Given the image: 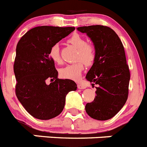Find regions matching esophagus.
<instances>
[{
	"label": "esophagus",
	"mask_w": 147,
	"mask_h": 147,
	"mask_svg": "<svg viewBox=\"0 0 147 147\" xmlns=\"http://www.w3.org/2000/svg\"><path fill=\"white\" fill-rule=\"evenodd\" d=\"M77 87L79 89H85V88H86V85H84V84H80V83L78 84Z\"/></svg>",
	"instance_id": "34e87169"
}]
</instances>
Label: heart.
<instances>
[{
	"label": "heart",
	"mask_w": 147,
	"mask_h": 147,
	"mask_svg": "<svg viewBox=\"0 0 147 147\" xmlns=\"http://www.w3.org/2000/svg\"><path fill=\"white\" fill-rule=\"evenodd\" d=\"M67 42L78 49L76 59L80 61L74 64L67 65L60 68L59 70V75L61 77L66 80H78L85 69V64L84 63H85L87 65H90L94 62L96 57L95 49L92 45L87 43L86 40L78 34H73L67 40ZM49 57L55 63L60 64L62 62L59 54V48L57 44L54 45L51 48Z\"/></svg>",
	"instance_id": "heart-1"
}]
</instances>
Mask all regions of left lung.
<instances>
[{
	"mask_svg": "<svg viewBox=\"0 0 147 147\" xmlns=\"http://www.w3.org/2000/svg\"><path fill=\"white\" fill-rule=\"evenodd\" d=\"M93 42L96 57L86 80L97 85L96 96L88 103L85 110L92 119H111L124 107L128 97L130 80L124 46L117 34L110 27L101 25L78 27Z\"/></svg>",
	"mask_w": 147,
	"mask_h": 147,
	"instance_id": "1",
	"label": "left lung"
}]
</instances>
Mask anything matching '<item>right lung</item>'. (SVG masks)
<instances>
[{"instance_id": "add662e5", "label": "right lung", "mask_w": 147, "mask_h": 147, "mask_svg": "<svg viewBox=\"0 0 147 147\" xmlns=\"http://www.w3.org/2000/svg\"><path fill=\"white\" fill-rule=\"evenodd\" d=\"M74 30V27H35L17 45L14 63L16 96L36 119L49 120L59 115L65 107L66 95L77 89L73 80L58 79L54 62L49 57L51 48ZM48 78L53 82L46 84Z\"/></svg>"}]
</instances>
